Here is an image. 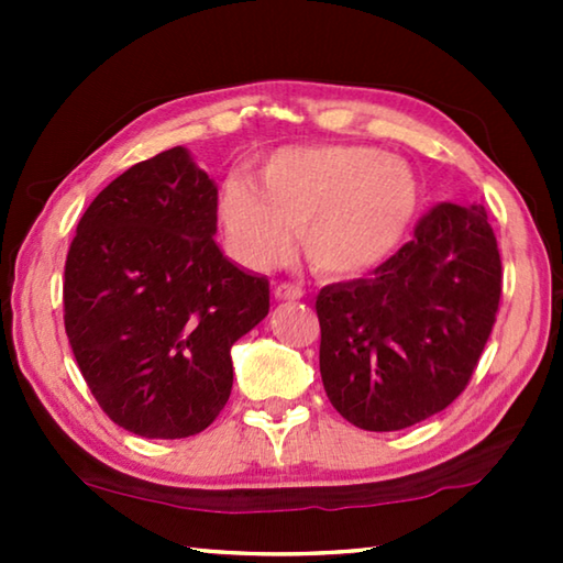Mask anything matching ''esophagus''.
Listing matches in <instances>:
<instances>
[{"label":"esophagus","instance_id":"34e87169","mask_svg":"<svg viewBox=\"0 0 563 563\" xmlns=\"http://www.w3.org/2000/svg\"><path fill=\"white\" fill-rule=\"evenodd\" d=\"M273 295L278 300H300L305 292H302L300 285H295V283H278V285H275Z\"/></svg>","mask_w":563,"mask_h":563}]
</instances>
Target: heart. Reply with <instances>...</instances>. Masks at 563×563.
<instances>
[{"instance_id": "b5f03b06", "label": "heart", "mask_w": 563, "mask_h": 563, "mask_svg": "<svg viewBox=\"0 0 563 563\" xmlns=\"http://www.w3.org/2000/svg\"><path fill=\"white\" fill-rule=\"evenodd\" d=\"M419 184L402 158L367 146H292L263 161L255 184L231 178L218 223L238 261L255 271L290 258L302 225L310 263L328 275H360L402 243Z\"/></svg>"}]
</instances>
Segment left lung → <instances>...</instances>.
I'll use <instances>...</instances> for the list:
<instances>
[{"label":"left lung","instance_id":"8db88e82","mask_svg":"<svg viewBox=\"0 0 563 563\" xmlns=\"http://www.w3.org/2000/svg\"><path fill=\"white\" fill-rule=\"evenodd\" d=\"M499 298L484 206H434L369 278L320 290V375L332 407L367 432L442 412L472 379Z\"/></svg>","mask_w":563,"mask_h":563}]
</instances>
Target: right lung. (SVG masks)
<instances>
[{"label":"right lung","instance_id":"obj_1","mask_svg":"<svg viewBox=\"0 0 563 563\" xmlns=\"http://www.w3.org/2000/svg\"><path fill=\"white\" fill-rule=\"evenodd\" d=\"M218 188L188 148L93 198L64 268V325L91 395L148 440L203 432L233 387L231 347L271 310L265 275L213 241Z\"/></svg>","mask_w":563,"mask_h":563}]
</instances>
